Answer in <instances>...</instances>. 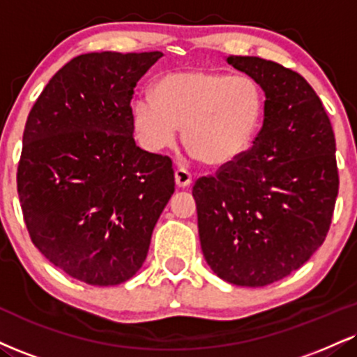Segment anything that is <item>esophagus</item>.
Listing matches in <instances>:
<instances>
[{"mask_svg": "<svg viewBox=\"0 0 357 357\" xmlns=\"http://www.w3.org/2000/svg\"><path fill=\"white\" fill-rule=\"evenodd\" d=\"M174 181H176V186L183 188L184 190V188H188L192 183V178L186 169L179 167V169H176V173H174Z\"/></svg>", "mask_w": 357, "mask_h": 357, "instance_id": "1", "label": "esophagus"}]
</instances>
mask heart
<instances>
[{"label": "heart", "mask_w": 357, "mask_h": 357, "mask_svg": "<svg viewBox=\"0 0 357 357\" xmlns=\"http://www.w3.org/2000/svg\"><path fill=\"white\" fill-rule=\"evenodd\" d=\"M264 111V91L255 78L197 68L161 76L151 98L132 105V128L153 153L171 148L183 128L192 156L209 167H225L255 144Z\"/></svg>", "instance_id": "b5f03b06"}]
</instances>
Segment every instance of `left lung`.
Listing matches in <instances>:
<instances>
[{"label": "left lung", "mask_w": 357, "mask_h": 357, "mask_svg": "<svg viewBox=\"0 0 357 357\" xmlns=\"http://www.w3.org/2000/svg\"><path fill=\"white\" fill-rule=\"evenodd\" d=\"M266 96L264 121L241 160L192 188L206 263L236 286L299 269L324 243L339 176L333 126L301 75L256 56H227Z\"/></svg>", "instance_id": "1"}]
</instances>
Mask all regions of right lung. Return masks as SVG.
Returning <instances> with one entry per match:
<instances>
[{
  "label": "right lung",
  "instance_id": "add662e5",
  "mask_svg": "<svg viewBox=\"0 0 357 357\" xmlns=\"http://www.w3.org/2000/svg\"><path fill=\"white\" fill-rule=\"evenodd\" d=\"M162 56L79 54L29 111L18 195L34 246L68 276L116 286L139 271L174 192L173 162L136 146V83Z\"/></svg>",
  "mask_w": 357,
  "mask_h": 357
}]
</instances>
